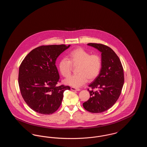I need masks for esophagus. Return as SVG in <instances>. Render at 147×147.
Segmentation results:
<instances>
[{"label":"esophagus","instance_id":"obj_1","mask_svg":"<svg viewBox=\"0 0 147 147\" xmlns=\"http://www.w3.org/2000/svg\"><path fill=\"white\" fill-rule=\"evenodd\" d=\"M70 89H71V90H73V91H75V90H76V91H79V90H80L79 89H78V88H75V87H71Z\"/></svg>","mask_w":147,"mask_h":147}]
</instances>
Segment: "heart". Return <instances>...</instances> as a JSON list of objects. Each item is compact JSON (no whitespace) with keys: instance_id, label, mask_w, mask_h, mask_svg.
I'll return each instance as SVG.
<instances>
[{"instance_id":"b5f03b06","label":"heart","mask_w":147,"mask_h":147,"mask_svg":"<svg viewBox=\"0 0 147 147\" xmlns=\"http://www.w3.org/2000/svg\"><path fill=\"white\" fill-rule=\"evenodd\" d=\"M66 58H62L58 64V69L64 78L69 77L72 65L77 66V74L65 80V84L74 87H80L89 79L92 81L96 78L102 68V59L97 53L91 54L89 52L78 47L73 49Z\"/></svg>"}]
</instances>
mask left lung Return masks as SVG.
<instances>
[{"instance_id":"left-lung-1","label":"left lung","mask_w":147,"mask_h":147,"mask_svg":"<svg viewBox=\"0 0 147 147\" xmlns=\"http://www.w3.org/2000/svg\"><path fill=\"white\" fill-rule=\"evenodd\" d=\"M101 52L102 68L100 73L89 84V99L83 104L84 109L92 113H100L114 105L121 93L124 84V73L119 57L110 47L101 44L89 43ZM94 89H96L94 91Z\"/></svg>"}]
</instances>
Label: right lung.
I'll use <instances>...</instances> for the list:
<instances>
[{
	"label": "right lung",
	"mask_w": 147,
	"mask_h": 147,
	"mask_svg": "<svg viewBox=\"0 0 147 147\" xmlns=\"http://www.w3.org/2000/svg\"><path fill=\"white\" fill-rule=\"evenodd\" d=\"M65 45L41 46L25 57L19 67L18 83L22 97L35 112L49 115L61 105L63 92L69 86L58 85L57 57L68 49Z\"/></svg>",
	"instance_id": "add662e5"
}]
</instances>
